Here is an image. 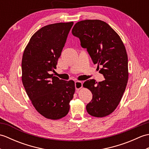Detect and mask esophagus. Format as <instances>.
<instances>
[{"label":"esophagus","mask_w":149,"mask_h":149,"mask_svg":"<svg viewBox=\"0 0 149 149\" xmlns=\"http://www.w3.org/2000/svg\"><path fill=\"white\" fill-rule=\"evenodd\" d=\"M75 90H79L81 88L83 87V83L81 81H77L75 82Z\"/></svg>","instance_id":"34e87169"}]
</instances>
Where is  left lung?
<instances>
[{"mask_svg": "<svg viewBox=\"0 0 149 149\" xmlns=\"http://www.w3.org/2000/svg\"><path fill=\"white\" fill-rule=\"evenodd\" d=\"M72 33L79 38L94 64L102 67L99 72L105 78L99 83L95 79L84 83L83 86L93 95L86 105L87 112L95 117L109 115L118 106L127 86L128 58L125 46L118 34L102 20L78 22Z\"/></svg>", "mask_w": 149, "mask_h": 149, "instance_id": "obj_1", "label": "left lung"}]
</instances>
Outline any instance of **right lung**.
<instances>
[{
  "label": "right lung",
  "mask_w": 149,
  "mask_h": 149,
  "mask_svg": "<svg viewBox=\"0 0 149 149\" xmlns=\"http://www.w3.org/2000/svg\"><path fill=\"white\" fill-rule=\"evenodd\" d=\"M74 22L56 23L34 33L23 54L22 83L33 105L47 118L58 120L67 115L75 92L74 81H64L50 74Z\"/></svg>",
  "instance_id": "right-lung-1"
}]
</instances>
